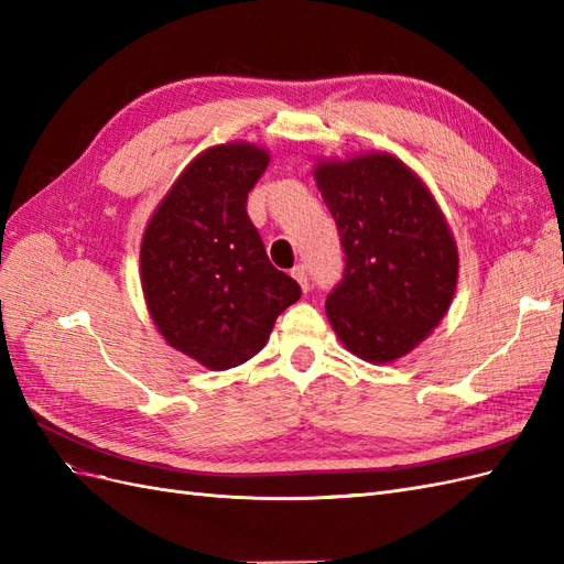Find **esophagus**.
<instances>
[{
    "instance_id": "obj_1",
    "label": "esophagus",
    "mask_w": 564,
    "mask_h": 564,
    "mask_svg": "<svg viewBox=\"0 0 564 564\" xmlns=\"http://www.w3.org/2000/svg\"><path fill=\"white\" fill-rule=\"evenodd\" d=\"M292 275H294V280L301 284V289L303 292H308L311 289V278H308V268L305 265H296L294 270H292Z\"/></svg>"
}]
</instances>
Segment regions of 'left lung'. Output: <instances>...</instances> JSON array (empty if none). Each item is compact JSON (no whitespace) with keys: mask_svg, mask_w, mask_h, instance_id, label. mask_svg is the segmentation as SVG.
<instances>
[{"mask_svg":"<svg viewBox=\"0 0 564 564\" xmlns=\"http://www.w3.org/2000/svg\"><path fill=\"white\" fill-rule=\"evenodd\" d=\"M315 181L346 253L327 317L367 362L406 355L445 317L458 253L445 216L421 178L386 152L319 162Z\"/></svg>","mask_w":564,"mask_h":564,"instance_id":"1","label":"left lung"}]
</instances>
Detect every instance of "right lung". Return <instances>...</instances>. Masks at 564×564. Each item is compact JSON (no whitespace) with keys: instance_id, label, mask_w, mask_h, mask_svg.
<instances>
[{"instance_id":"obj_1","label":"right lung","mask_w":564,"mask_h":564,"mask_svg":"<svg viewBox=\"0 0 564 564\" xmlns=\"http://www.w3.org/2000/svg\"><path fill=\"white\" fill-rule=\"evenodd\" d=\"M268 152L249 143L204 150L185 166L141 245L148 311L169 346L209 369L259 352L301 286L270 263L247 197Z\"/></svg>"}]
</instances>
